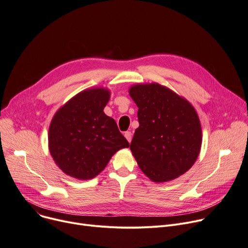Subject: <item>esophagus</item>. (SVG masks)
Wrapping results in <instances>:
<instances>
[{
	"label": "esophagus",
	"instance_id": "1",
	"mask_svg": "<svg viewBox=\"0 0 248 248\" xmlns=\"http://www.w3.org/2000/svg\"><path fill=\"white\" fill-rule=\"evenodd\" d=\"M124 137H125V139L127 140V141L130 142V141H131V139H133V134H131L130 131H125V133H124Z\"/></svg>",
	"mask_w": 248,
	"mask_h": 248
}]
</instances>
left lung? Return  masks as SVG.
I'll use <instances>...</instances> for the list:
<instances>
[{
    "mask_svg": "<svg viewBox=\"0 0 248 248\" xmlns=\"http://www.w3.org/2000/svg\"><path fill=\"white\" fill-rule=\"evenodd\" d=\"M129 95L139 108L140 123L129 148L141 171L155 183L186 172L199 156L202 140L194 108L156 82L130 87Z\"/></svg>",
    "mask_w": 248,
    "mask_h": 248,
    "instance_id": "1",
    "label": "left lung"
}]
</instances>
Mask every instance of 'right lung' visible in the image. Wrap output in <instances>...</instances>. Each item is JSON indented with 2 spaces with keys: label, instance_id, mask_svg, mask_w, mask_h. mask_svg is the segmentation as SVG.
Masks as SVG:
<instances>
[{
  "label": "right lung",
  "instance_id": "add662e5",
  "mask_svg": "<svg viewBox=\"0 0 248 248\" xmlns=\"http://www.w3.org/2000/svg\"><path fill=\"white\" fill-rule=\"evenodd\" d=\"M109 95L104 88L82 91L55 113L48 148L65 174L80 180L93 178L115 153L129 146L115 121L104 112Z\"/></svg>",
  "mask_w": 248,
  "mask_h": 248
}]
</instances>
